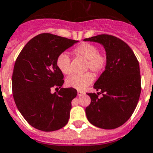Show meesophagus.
Returning <instances> with one entry per match:
<instances>
[{
	"label": "esophagus",
	"instance_id": "obj_1",
	"mask_svg": "<svg viewBox=\"0 0 153 153\" xmlns=\"http://www.w3.org/2000/svg\"><path fill=\"white\" fill-rule=\"evenodd\" d=\"M84 91H78V95H82L84 94Z\"/></svg>",
	"mask_w": 153,
	"mask_h": 153
}]
</instances>
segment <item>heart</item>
I'll return each mask as SVG.
<instances>
[{
	"mask_svg": "<svg viewBox=\"0 0 153 153\" xmlns=\"http://www.w3.org/2000/svg\"><path fill=\"white\" fill-rule=\"evenodd\" d=\"M74 54L87 61L86 68L90 69L95 75L102 72L107 63L105 54L99 53L98 47L92 44L83 43L78 45L74 50ZM56 65L64 75H70L71 73V58L67 53L64 52L58 55ZM92 81V75L85 73L84 75H74L69 77L66 79V85L77 90H83L91 85Z\"/></svg>",
	"mask_w": 153,
	"mask_h": 153,
	"instance_id": "1",
	"label": "heart"
}]
</instances>
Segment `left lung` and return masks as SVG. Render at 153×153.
Instances as JSON below:
<instances>
[{"mask_svg":"<svg viewBox=\"0 0 153 153\" xmlns=\"http://www.w3.org/2000/svg\"><path fill=\"white\" fill-rule=\"evenodd\" d=\"M103 46L107 63L105 71L94 84L97 93H88L91 103L85 108L93 126L113 129L123 126L135 111L141 93L139 64L126 42L115 36L101 34L85 38ZM99 94H102L99 98Z\"/></svg>","mask_w":153,"mask_h":153,"instance_id":"obj_1","label":"left lung"}]
</instances>
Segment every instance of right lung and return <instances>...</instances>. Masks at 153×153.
I'll use <instances>...</instances> for the list:
<instances>
[{"mask_svg": "<svg viewBox=\"0 0 153 153\" xmlns=\"http://www.w3.org/2000/svg\"><path fill=\"white\" fill-rule=\"evenodd\" d=\"M78 42L48 33L40 34L26 44L16 60L12 75L14 102L25 120L37 129L55 131L68 122L77 90L62 88L64 75L56 60ZM53 87L61 89L51 93Z\"/></svg>", "mask_w": 153, "mask_h": 153, "instance_id": "right-lung-1", "label": "right lung"}]
</instances>
